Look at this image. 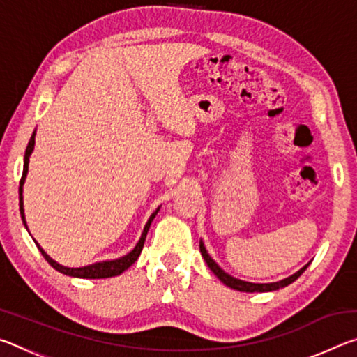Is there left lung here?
<instances>
[{"label": "left lung", "instance_id": "obj_1", "mask_svg": "<svg viewBox=\"0 0 357 357\" xmlns=\"http://www.w3.org/2000/svg\"><path fill=\"white\" fill-rule=\"evenodd\" d=\"M200 252H202V255H203V258H204V261L208 263L209 269L213 271V273H214L217 277H219L220 282L225 283V285L229 287V288L238 289V291H245V293L274 291V289H279V288L287 287V285H289V283H293L296 279H298V277L307 269V266H309V264H305L304 268H302L301 271H298V273L293 274L291 277H288V279H285V280H280V282H275V283H249V282H243V280L234 279V277L228 275L227 273H223V271L219 268V266L215 264L214 259L208 255V252H206V249H204L203 243L200 244Z\"/></svg>", "mask_w": 357, "mask_h": 357}]
</instances>
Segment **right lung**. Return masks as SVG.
I'll use <instances>...</instances> for the list:
<instances>
[{
    "label": "right lung",
    "instance_id": "obj_1",
    "mask_svg": "<svg viewBox=\"0 0 357 357\" xmlns=\"http://www.w3.org/2000/svg\"><path fill=\"white\" fill-rule=\"evenodd\" d=\"M34 135H31V140H29L28 146H26V151H25V165H23V174H22V179H20V187H19V198H20V214H22V219H23V223H25L26 227V222H25V214H23V195H22V185L23 183H25V176L28 173V162H29V155H31L33 153V148H34ZM159 211V209H157ZM155 213L149 217V220L146 223V227H144L143 229V234L140 241H138V244L135 245V249L132 250L130 253H128V255L119 258V259H113V261H104V263H96V264H91V266H84V268H64V266L58 264L56 261H53V259L47 255V253L42 250V247L36 243V245H38V249L40 250L42 255H44V258L48 261V264H52L53 268H55L58 273H63L66 275H72V277H82V279H107V277H114V275H119L121 273H124L126 269L130 268L132 264H134L137 261V258L140 257V253L143 250V245H144V241H146V234H148V229L151 227V222H153V219L157 214Z\"/></svg>",
    "mask_w": 357,
    "mask_h": 357
}]
</instances>
